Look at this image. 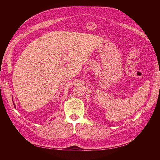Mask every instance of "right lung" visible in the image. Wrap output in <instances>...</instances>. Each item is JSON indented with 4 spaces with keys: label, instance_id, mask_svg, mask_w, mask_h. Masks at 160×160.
Segmentation results:
<instances>
[{
    "label": "right lung",
    "instance_id": "add662e5",
    "mask_svg": "<svg viewBox=\"0 0 160 160\" xmlns=\"http://www.w3.org/2000/svg\"><path fill=\"white\" fill-rule=\"evenodd\" d=\"M13 104H14V108H15V104L14 103V102H13Z\"/></svg>",
    "mask_w": 160,
    "mask_h": 160
}]
</instances>
